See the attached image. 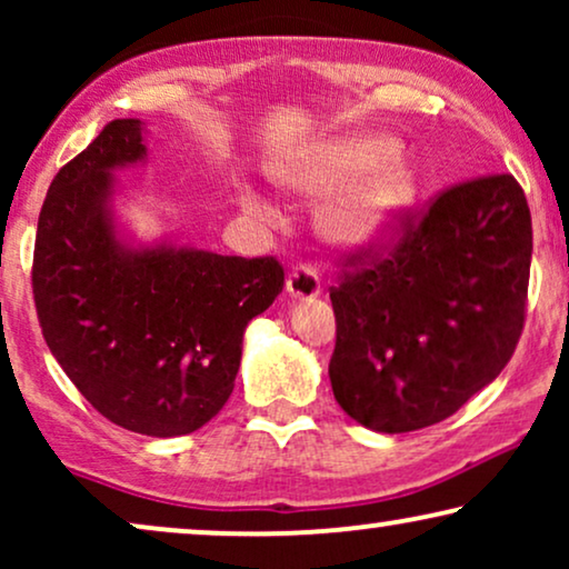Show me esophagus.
Wrapping results in <instances>:
<instances>
[{"instance_id": "obj_1", "label": "esophagus", "mask_w": 569, "mask_h": 569, "mask_svg": "<svg viewBox=\"0 0 569 569\" xmlns=\"http://www.w3.org/2000/svg\"><path fill=\"white\" fill-rule=\"evenodd\" d=\"M287 295L298 302L316 300L321 295V279L310 267H295L287 274Z\"/></svg>"}]
</instances>
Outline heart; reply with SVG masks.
<instances>
[{
	"label": "heart",
	"mask_w": 569,
	"mask_h": 569,
	"mask_svg": "<svg viewBox=\"0 0 569 569\" xmlns=\"http://www.w3.org/2000/svg\"><path fill=\"white\" fill-rule=\"evenodd\" d=\"M271 176L279 189L300 199H316L346 181L316 209L318 232L345 251H372L396 238L422 189L419 170L386 137L339 139L284 160ZM238 201L248 214L269 217V204L251 186H240Z\"/></svg>",
	"instance_id": "obj_1"
}]
</instances>
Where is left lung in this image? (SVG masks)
Masks as SVG:
<instances>
[{
    "label": "left lung",
    "instance_id": "8db88e82",
    "mask_svg": "<svg viewBox=\"0 0 569 569\" xmlns=\"http://www.w3.org/2000/svg\"><path fill=\"white\" fill-rule=\"evenodd\" d=\"M403 230L393 253L331 290L333 396L388 435L442 422L500 376L523 331L533 251L512 176L458 183Z\"/></svg>",
    "mask_w": 569,
    "mask_h": 569
}]
</instances>
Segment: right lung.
<instances>
[{"label": "right lung", "instance_id": "right-lung-1", "mask_svg": "<svg viewBox=\"0 0 569 569\" xmlns=\"http://www.w3.org/2000/svg\"><path fill=\"white\" fill-rule=\"evenodd\" d=\"M147 134L144 121L116 119L53 178L33 295L46 345L100 415L178 438L230 399L246 326L282 292L284 271L274 259L131 236L116 170L147 166Z\"/></svg>", "mask_w": 569, "mask_h": 569}]
</instances>
